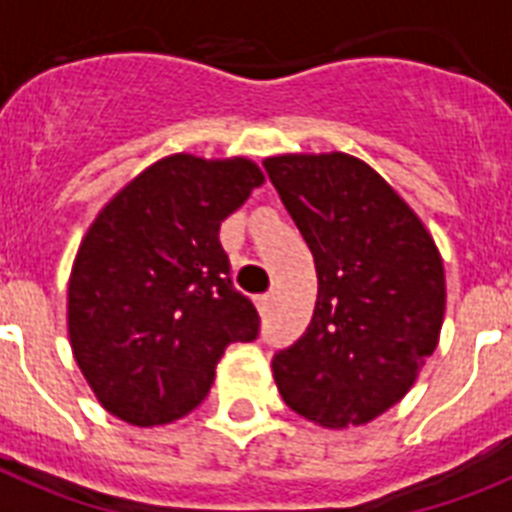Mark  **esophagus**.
Masks as SVG:
<instances>
[{
	"label": "esophagus",
	"instance_id": "1",
	"mask_svg": "<svg viewBox=\"0 0 512 512\" xmlns=\"http://www.w3.org/2000/svg\"><path fill=\"white\" fill-rule=\"evenodd\" d=\"M272 303H274V293L259 295V298H256V308H259V314L261 316L269 314V311H272Z\"/></svg>",
	"mask_w": 512,
	"mask_h": 512
}]
</instances>
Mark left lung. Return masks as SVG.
Returning <instances> with one entry per match:
<instances>
[{
    "mask_svg": "<svg viewBox=\"0 0 512 512\" xmlns=\"http://www.w3.org/2000/svg\"><path fill=\"white\" fill-rule=\"evenodd\" d=\"M264 167L314 253V316L274 356L290 411L361 426L408 395L445 319V266L416 211L358 156L277 154Z\"/></svg>",
    "mask_w": 512,
    "mask_h": 512,
    "instance_id": "obj_1",
    "label": "left lung"
}]
</instances>
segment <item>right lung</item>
Here are the masks:
<instances>
[{
  "instance_id": "add662e5",
  "label": "right lung",
  "mask_w": 512,
  "mask_h": 512,
  "mask_svg": "<svg viewBox=\"0 0 512 512\" xmlns=\"http://www.w3.org/2000/svg\"><path fill=\"white\" fill-rule=\"evenodd\" d=\"M259 185L264 172L248 156L170 154L122 185L86 230L67 280V335L114 418L159 426L188 416L227 345L259 335L219 246V225Z\"/></svg>"
}]
</instances>
